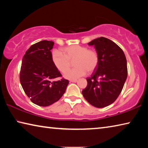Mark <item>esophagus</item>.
Returning a JSON list of instances; mask_svg holds the SVG:
<instances>
[{"instance_id": "esophagus-1", "label": "esophagus", "mask_w": 148, "mask_h": 148, "mask_svg": "<svg viewBox=\"0 0 148 148\" xmlns=\"http://www.w3.org/2000/svg\"><path fill=\"white\" fill-rule=\"evenodd\" d=\"M70 82H74V83H76V82H77V79H71L70 80Z\"/></svg>"}]
</instances>
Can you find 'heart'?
I'll use <instances>...</instances> for the list:
<instances>
[{"mask_svg":"<svg viewBox=\"0 0 148 148\" xmlns=\"http://www.w3.org/2000/svg\"><path fill=\"white\" fill-rule=\"evenodd\" d=\"M62 51L55 50L51 53V59L55 66L60 72H64L69 68L70 62L75 60L73 64L76 67L64 73V77L69 79H76L92 72L99 63V55L93 49L86 47L73 45L62 49Z\"/></svg>","mask_w":148,"mask_h":148,"instance_id":"1","label":"heart"}]
</instances>
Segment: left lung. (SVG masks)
Listing matches in <instances>:
<instances>
[{"label": "left lung", "mask_w": 148, "mask_h": 148, "mask_svg": "<svg viewBox=\"0 0 148 148\" xmlns=\"http://www.w3.org/2000/svg\"><path fill=\"white\" fill-rule=\"evenodd\" d=\"M88 45L95 47L99 63L91 77H87V86L82 94L92 106L104 108L121 93L127 77V59L123 50L104 37L92 40Z\"/></svg>", "instance_id": "obj_1"}]
</instances>
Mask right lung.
<instances>
[{
    "mask_svg": "<svg viewBox=\"0 0 148 148\" xmlns=\"http://www.w3.org/2000/svg\"><path fill=\"white\" fill-rule=\"evenodd\" d=\"M54 42L42 40L26 51L22 60L20 82L25 94L34 104L47 106L58 101L66 91L69 80L54 81L61 74L52 62Z\"/></svg>",
    "mask_w": 148,
    "mask_h": 148,
    "instance_id": "obj_1",
    "label": "right lung"
}]
</instances>
